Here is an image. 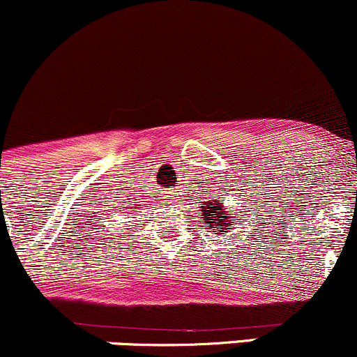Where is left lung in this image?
Returning a JSON list of instances; mask_svg holds the SVG:
<instances>
[{
    "label": "left lung",
    "mask_w": 357,
    "mask_h": 357,
    "mask_svg": "<svg viewBox=\"0 0 357 357\" xmlns=\"http://www.w3.org/2000/svg\"><path fill=\"white\" fill-rule=\"evenodd\" d=\"M217 199H213V202H205V206L202 210L203 211V220H205V223H210L211 230H215V232H222V230H225V227L229 225V223H234V220H236V217H229V213H227L225 206L222 205V202L218 199V197H215ZM237 215V213H234Z\"/></svg>",
    "instance_id": "1"
}]
</instances>
